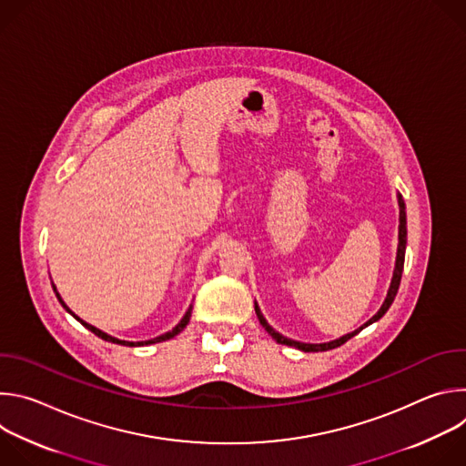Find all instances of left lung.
<instances>
[{"label": "left lung", "mask_w": 466, "mask_h": 466, "mask_svg": "<svg viewBox=\"0 0 466 466\" xmlns=\"http://www.w3.org/2000/svg\"><path fill=\"white\" fill-rule=\"evenodd\" d=\"M398 207H400V227H398V254H396V268H394V275H392V282H390V288H389V293H387V299H385V302L381 304V308H380V311L370 319V320H367L361 328H358L356 331H352V334H347V336H343V338H339V339H336V341H331V343H322V345H308V343H299V341H291V339H288V338H284V336H280L279 331H275L268 322H265V319H263V315L259 313V309H258V306H254L256 308V315H258V319H259V324L269 331L271 334V338L277 341V343H280V345H288V347H295V349H299V350H304V352H326V350H331V349H338V347H341L343 343H347L350 338H354L358 331H361L365 326H369V324H372L374 320H378L387 309H389V306L392 304V300H394V297H396V291H398V286H400V280H402V271H404V258H406V236H408V230H406V205H404V198L402 197H398Z\"/></svg>", "instance_id": "1"}]
</instances>
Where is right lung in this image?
I'll return each mask as SVG.
<instances>
[{"mask_svg": "<svg viewBox=\"0 0 466 466\" xmlns=\"http://www.w3.org/2000/svg\"><path fill=\"white\" fill-rule=\"evenodd\" d=\"M55 293H56V289H55ZM56 299H58V300H60V304L66 308V311H70V309H68V306H66V304L62 302V299H60V295H58V293H56ZM70 313H72V311H70ZM72 315H74V313H72ZM74 317H76V319H77V320H79V322H81L85 328H88L90 331H94V334H96L97 338H101V339H105V341H110V343H117V345H125V347H137V345L140 347V345H153V343H160V341L171 339V338H175L177 334H180V331L186 328V324L189 322V317H191V306H189V309L186 311V315L182 317V320H180V322H178V324H177V326H175L171 331H167V334H164V336H158V338H155V339H149V341H142V343H128V341H119V339H116V338H110V336H106L105 331H101V329L94 328L92 324H88V322L81 320L77 315H74Z\"/></svg>", "mask_w": 466, "mask_h": 466, "instance_id": "obj_1", "label": "right lung"}]
</instances>
